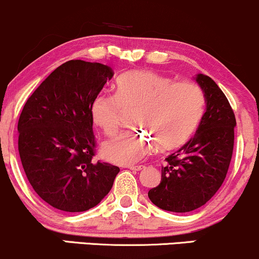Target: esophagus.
Instances as JSON below:
<instances>
[{
	"mask_svg": "<svg viewBox=\"0 0 259 259\" xmlns=\"http://www.w3.org/2000/svg\"><path fill=\"white\" fill-rule=\"evenodd\" d=\"M127 168L132 169L134 171H139V170H142V169L145 168V165H129Z\"/></svg>",
	"mask_w": 259,
	"mask_h": 259,
	"instance_id": "esophagus-1",
	"label": "esophagus"
}]
</instances>
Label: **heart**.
I'll return each mask as SVG.
<instances>
[{
	"label": "heart",
	"mask_w": 259,
	"mask_h": 259,
	"mask_svg": "<svg viewBox=\"0 0 259 259\" xmlns=\"http://www.w3.org/2000/svg\"><path fill=\"white\" fill-rule=\"evenodd\" d=\"M115 89V95L100 94L94 100L95 123L107 136H113L119 132L125 111L139 109L138 126L151 134L125 133L106 141L101 154L115 164L141 160L156 146L154 141L162 151L183 146L203 114V94L191 81H174L150 70H133L118 78Z\"/></svg>",
	"instance_id": "obj_1"
}]
</instances>
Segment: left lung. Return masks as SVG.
<instances>
[{"label":"left lung","mask_w":259,"mask_h":259,"mask_svg":"<svg viewBox=\"0 0 259 259\" xmlns=\"http://www.w3.org/2000/svg\"><path fill=\"white\" fill-rule=\"evenodd\" d=\"M196 81L204 92L206 112L196 135L165 158L159 185L148 191L151 202L169 212H191L206 204L222 186L233 156V108L209 76L198 74Z\"/></svg>","instance_id":"obj_1"}]
</instances>
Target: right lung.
<instances>
[{
	"mask_svg": "<svg viewBox=\"0 0 259 259\" xmlns=\"http://www.w3.org/2000/svg\"><path fill=\"white\" fill-rule=\"evenodd\" d=\"M108 65L73 59L32 92L18 120V150L35 192L64 212H84L111 191L119 168L94 162L92 102L112 79Z\"/></svg>",
	"mask_w": 259,
	"mask_h": 259,
	"instance_id": "right-lung-1",
	"label": "right lung"
}]
</instances>
